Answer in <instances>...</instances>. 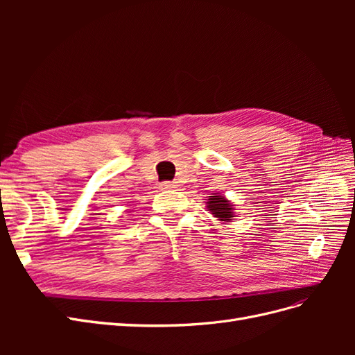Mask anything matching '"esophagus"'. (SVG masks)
Listing matches in <instances>:
<instances>
[{"mask_svg":"<svg viewBox=\"0 0 355 355\" xmlns=\"http://www.w3.org/2000/svg\"><path fill=\"white\" fill-rule=\"evenodd\" d=\"M159 188L161 189H173V188H176V185L173 184V182H161L159 184Z\"/></svg>","mask_w":355,"mask_h":355,"instance_id":"obj_1","label":"esophagus"}]
</instances>
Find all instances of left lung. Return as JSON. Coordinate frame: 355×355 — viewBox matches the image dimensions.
Listing matches in <instances>:
<instances>
[{
	"instance_id": "left-lung-1",
	"label": "left lung",
	"mask_w": 355,
	"mask_h": 355,
	"mask_svg": "<svg viewBox=\"0 0 355 355\" xmlns=\"http://www.w3.org/2000/svg\"><path fill=\"white\" fill-rule=\"evenodd\" d=\"M206 204L210 213L214 218H218V220L230 222L234 218V207L231 201L225 196H220L219 192H214V194L206 201Z\"/></svg>"
}]
</instances>
